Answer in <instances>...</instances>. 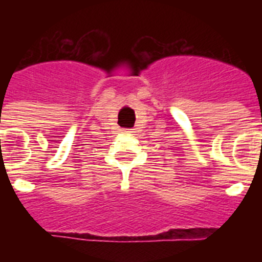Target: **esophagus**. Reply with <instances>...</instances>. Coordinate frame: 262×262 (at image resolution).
Segmentation results:
<instances>
[{
	"instance_id": "1",
	"label": "esophagus",
	"mask_w": 262,
	"mask_h": 262,
	"mask_svg": "<svg viewBox=\"0 0 262 262\" xmlns=\"http://www.w3.org/2000/svg\"><path fill=\"white\" fill-rule=\"evenodd\" d=\"M122 131H123V133H126V134H128V133H133V131H131V129H122Z\"/></svg>"
}]
</instances>
